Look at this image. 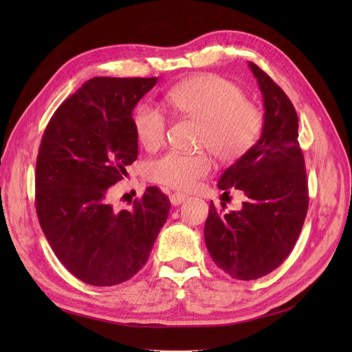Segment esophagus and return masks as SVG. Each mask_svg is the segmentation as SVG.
I'll return each instance as SVG.
<instances>
[{"instance_id":"obj_1","label":"esophagus","mask_w":352,"mask_h":352,"mask_svg":"<svg viewBox=\"0 0 352 352\" xmlns=\"http://www.w3.org/2000/svg\"><path fill=\"white\" fill-rule=\"evenodd\" d=\"M188 199V197L186 195H184V194H172L170 195V202H172L173 206H180L182 204V202H185Z\"/></svg>"}]
</instances>
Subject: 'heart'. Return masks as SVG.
Returning a JSON list of instances; mask_svg holds the SVG:
<instances>
[{
	"instance_id": "obj_1",
	"label": "heart",
	"mask_w": 352,
	"mask_h": 352,
	"mask_svg": "<svg viewBox=\"0 0 352 352\" xmlns=\"http://www.w3.org/2000/svg\"><path fill=\"white\" fill-rule=\"evenodd\" d=\"M164 102L175 113L201 122V145L225 163L247 154L263 126L260 110L245 100L236 83L219 74H198L176 83L164 94ZM133 129L138 142L154 151L164 141L167 119L151 105H141L133 116ZM210 170L211 160L204 153L168 151L148 162L145 175L153 182L188 189Z\"/></svg>"
}]
</instances>
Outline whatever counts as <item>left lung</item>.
<instances>
[{
	"label": "left lung",
	"mask_w": 352,
	"mask_h": 352,
	"mask_svg": "<svg viewBox=\"0 0 352 352\" xmlns=\"http://www.w3.org/2000/svg\"><path fill=\"white\" fill-rule=\"evenodd\" d=\"M248 66L263 94L261 136L217 184L225 194L230 188L242 190L245 201L228 214L211 201L204 228L212 261L239 280L258 279L279 267L300 236L308 210L296 111L267 73L254 63Z\"/></svg>",
	"instance_id": "8db88e82"
}]
</instances>
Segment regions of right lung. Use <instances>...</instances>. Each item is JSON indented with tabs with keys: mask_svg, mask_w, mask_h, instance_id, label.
Instances as JSON below:
<instances>
[{
	"mask_svg": "<svg viewBox=\"0 0 352 352\" xmlns=\"http://www.w3.org/2000/svg\"><path fill=\"white\" fill-rule=\"evenodd\" d=\"M157 78H94L63 102L36 158V214L52 251L94 286L129 280L150 257L170 211L148 186L133 208L114 210L111 186L138 157L132 113Z\"/></svg>",
	"mask_w": 352,
	"mask_h": 352,
	"instance_id": "obj_1",
	"label": "right lung"
}]
</instances>
